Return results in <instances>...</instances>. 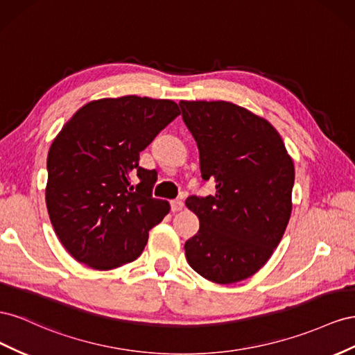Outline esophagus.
<instances>
[{"label":"esophagus","instance_id":"34e87169","mask_svg":"<svg viewBox=\"0 0 355 355\" xmlns=\"http://www.w3.org/2000/svg\"><path fill=\"white\" fill-rule=\"evenodd\" d=\"M183 208H184V202L183 200H180V199L171 200V209H172V212H178V211H181Z\"/></svg>","mask_w":355,"mask_h":355}]
</instances>
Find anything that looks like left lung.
<instances>
[{"instance_id": "obj_1", "label": "left lung", "mask_w": 355, "mask_h": 355, "mask_svg": "<svg viewBox=\"0 0 355 355\" xmlns=\"http://www.w3.org/2000/svg\"><path fill=\"white\" fill-rule=\"evenodd\" d=\"M195 137L200 172L216 195L190 196L200 227L186 241L191 269L216 284L245 279L265 266L291 216L295 164L266 119L227 101H180Z\"/></svg>"}]
</instances>
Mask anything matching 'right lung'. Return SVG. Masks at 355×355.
<instances>
[{
	"mask_svg": "<svg viewBox=\"0 0 355 355\" xmlns=\"http://www.w3.org/2000/svg\"><path fill=\"white\" fill-rule=\"evenodd\" d=\"M178 114L171 99L103 98L78 108L55 137L46 205L60 244L77 261L110 270L143 252L148 230L171 205L151 196L155 171L138 165L139 151Z\"/></svg>",
	"mask_w": 355,
	"mask_h": 355,
	"instance_id": "add662e5",
	"label": "right lung"
}]
</instances>
